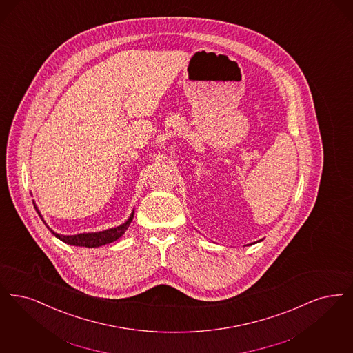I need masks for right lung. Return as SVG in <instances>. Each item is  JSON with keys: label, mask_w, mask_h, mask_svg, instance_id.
Returning <instances> with one entry per match:
<instances>
[{"label": "right lung", "mask_w": 353, "mask_h": 353, "mask_svg": "<svg viewBox=\"0 0 353 353\" xmlns=\"http://www.w3.org/2000/svg\"><path fill=\"white\" fill-rule=\"evenodd\" d=\"M35 210L37 206L34 205ZM39 214V212H38ZM41 216V215H39ZM132 218H134V212L131 214V216L128 218L126 223L121 225V226L115 227V228H110V230H106V231H101V232H94V234H79V235H72V236H65V235H59L57 232H54L51 230V232L57 236V239L67 243V244H71V245H77V247H88V248H94V247H99V245H103V244H109L114 240L119 239L127 228L131 225L132 222Z\"/></svg>", "instance_id": "obj_1"}]
</instances>
